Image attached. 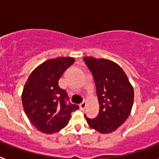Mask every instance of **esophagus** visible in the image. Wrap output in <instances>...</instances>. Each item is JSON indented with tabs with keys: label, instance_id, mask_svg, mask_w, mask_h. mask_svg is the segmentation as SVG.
<instances>
[{
	"label": "esophagus",
	"instance_id": "obj_1",
	"mask_svg": "<svg viewBox=\"0 0 159 159\" xmlns=\"http://www.w3.org/2000/svg\"><path fill=\"white\" fill-rule=\"evenodd\" d=\"M86 104H87L86 101H84V102H81L80 105V109L84 110V108L86 107Z\"/></svg>",
	"mask_w": 159,
	"mask_h": 159
}]
</instances>
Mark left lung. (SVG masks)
Instances as JSON below:
<instances>
[{
  "mask_svg": "<svg viewBox=\"0 0 159 159\" xmlns=\"http://www.w3.org/2000/svg\"><path fill=\"white\" fill-rule=\"evenodd\" d=\"M94 78L99 111L95 119L86 120L94 130L109 134L117 130L130 116L134 89L122 67L107 59L84 57Z\"/></svg>",
  "mask_w": 159,
  "mask_h": 159,
  "instance_id": "obj_1",
  "label": "left lung"
}]
</instances>
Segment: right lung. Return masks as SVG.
I'll return each mask as SVG.
<instances>
[{"instance_id": "1", "label": "right lung", "mask_w": 159, "mask_h": 159, "mask_svg": "<svg viewBox=\"0 0 159 159\" xmlns=\"http://www.w3.org/2000/svg\"><path fill=\"white\" fill-rule=\"evenodd\" d=\"M75 59L58 57L46 60L31 73L22 92V104L29 119L37 130L53 134L66 127L71 113L79 106L66 102L68 96L59 87V80Z\"/></svg>"}]
</instances>
